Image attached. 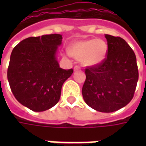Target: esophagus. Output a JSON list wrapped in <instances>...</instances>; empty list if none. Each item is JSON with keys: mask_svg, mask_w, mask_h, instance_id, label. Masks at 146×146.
Masks as SVG:
<instances>
[{"mask_svg": "<svg viewBox=\"0 0 146 146\" xmlns=\"http://www.w3.org/2000/svg\"><path fill=\"white\" fill-rule=\"evenodd\" d=\"M80 69H81V68H80V66H74V70H80Z\"/></svg>", "mask_w": 146, "mask_h": 146, "instance_id": "esophagus-1", "label": "esophagus"}]
</instances>
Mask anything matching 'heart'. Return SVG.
Returning a JSON list of instances; mask_svg holds the SVG:
<instances>
[{"label": "heart", "instance_id": "1", "mask_svg": "<svg viewBox=\"0 0 146 146\" xmlns=\"http://www.w3.org/2000/svg\"><path fill=\"white\" fill-rule=\"evenodd\" d=\"M106 43L100 39H89L73 43L70 45V54L81 61L84 66H94L106 58L107 53Z\"/></svg>", "mask_w": 146, "mask_h": 146}]
</instances>
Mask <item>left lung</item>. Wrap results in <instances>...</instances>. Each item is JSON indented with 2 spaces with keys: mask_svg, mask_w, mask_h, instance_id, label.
Wrapping results in <instances>:
<instances>
[{
  "mask_svg": "<svg viewBox=\"0 0 146 146\" xmlns=\"http://www.w3.org/2000/svg\"><path fill=\"white\" fill-rule=\"evenodd\" d=\"M108 49L101 63L85 69L84 100L92 109L112 113L128 104L135 95L138 70L134 51L119 36L106 34Z\"/></svg>",
  "mask_w": 146,
  "mask_h": 146,
  "instance_id": "8db88e82",
  "label": "left lung"
}]
</instances>
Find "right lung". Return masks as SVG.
Masks as SVG:
<instances>
[{
    "mask_svg": "<svg viewBox=\"0 0 146 146\" xmlns=\"http://www.w3.org/2000/svg\"><path fill=\"white\" fill-rule=\"evenodd\" d=\"M60 34L30 36L11 51L8 80L15 98L35 112L45 111L58 103L63 83L73 69L59 67L55 53L62 44Z\"/></svg>",
    "mask_w": 146,
    "mask_h": 146,
    "instance_id": "1",
    "label": "right lung"
}]
</instances>
